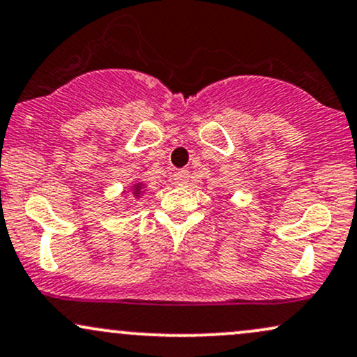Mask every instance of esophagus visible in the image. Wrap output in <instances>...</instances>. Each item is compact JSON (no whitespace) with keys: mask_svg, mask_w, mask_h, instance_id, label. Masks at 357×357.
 Masks as SVG:
<instances>
[{"mask_svg":"<svg viewBox=\"0 0 357 357\" xmlns=\"http://www.w3.org/2000/svg\"><path fill=\"white\" fill-rule=\"evenodd\" d=\"M188 177H190V174H188L187 170H178V172H175V174H174V180H175V183H177V185H185Z\"/></svg>","mask_w":357,"mask_h":357,"instance_id":"esophagus-1","label":"esophagus"}]
</instances>
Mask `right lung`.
<instances>
[{
    "instance_id": "right-lung-1",
    "label": "right lung",
    "mask_w": 357,
    "mask_h": 357,
    "mask_svg": "<svg viewBox=\"0 0 357 357\" xmlns=\"http://www.w3.org/2000/svg\"><path fill=\"white\" fill-rule=\"evenodd\" d=\"M140 192H142V185H140V183H138V185H135V188H133V194L138 195V194H140Z\"/></svg>"
}]
</instances>
